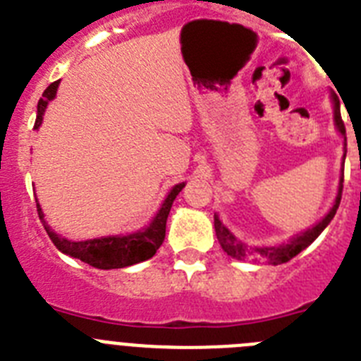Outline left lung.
<instances>
[{
	"label": "left lung",
	"mask_w": 361,
	"mask_h": 361,
	"mask_svg": "<svg viewBox=\"0 0 361 361\" xmlns=\"http://www.w3.org/2000/svg\"><path fill=\"white\" fill-rule=\"evenodd\" d=\"M334 99V121H336V128L340 130L343 137H345V124L342 121V114H340V101L336 99V95H333ZM345 142H347V137H345ZM343 161H345V155H343ZM342 183H343V177H342ZM340 183V191H338V197L334 200V206L327 215H325L324 220H320L314 228L307 229L305 233L298 235V237L293 238L291 242L288 244H282V245H276V247H247L244 242L237 240V238L233 237L229 229L226 228L222 222L219 220V216L215 215V233H216V238H219L220 245H222V250L229 255L231 258L235 260H247V258H264L267 260L269 264L273 266H279V264H286L289 262L291 258H295L296 255L300 253L302 250H305L309 244H312V240H317V237L327 228L333 216L336 215V209L340 206V200H342V190H343V184Z\"/></svg>",
	"instance_id": "8db88e82"
}]
</instances>
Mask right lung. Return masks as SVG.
<instances>
[{"label": "right lung", "mask_w": 361, "mask_h": 361, "mask_svg": "<svg viewBox=\"0 0 361 361\" xmlns=\"http://www.w3.org/2000/svg\"><path fill=\"white\" fill-rule=\"evenodd\" d=\"M57 85H59V81H54L52 85L43 92V97H41L39 103H37V117L36 123H34V130H39L41 121H43L44 108H47L49 101H52V99L56 97ZM183 188L184 183L177 184V186L170 191V195L166 197L162 208L159 209L157 216H155V220L149 224V228H146L145 231L135 233V235H128V237H106L94 238V240L85 242H72L63 238L61 235L54 233L52 229L47 226L39 204H36L37 215H39V220L43 222L47 233H49L50 240L54 242V245H56L61 253L70 255V257L73 258H79V260L90 264L92 267H97V269H119V267L145 262V260H148V258H152L153 255L157 253V250L162 245V242H164L166 220H168V215H170L171 204H173L175 197L180 193Z\"/></svg>", "instance_id": "add662e5"}]
</instances>
